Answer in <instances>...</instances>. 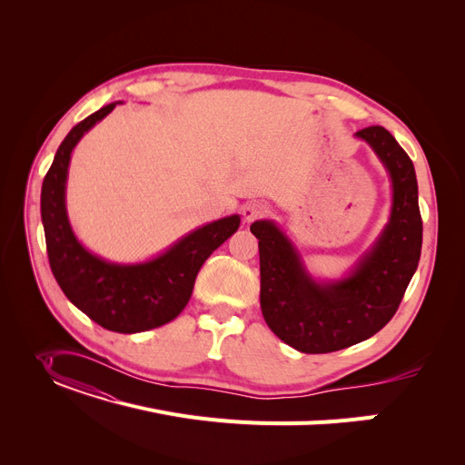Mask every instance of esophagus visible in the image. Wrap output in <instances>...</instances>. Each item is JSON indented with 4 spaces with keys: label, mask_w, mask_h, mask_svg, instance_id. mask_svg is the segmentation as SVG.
<instances>
[{
    "label": "esophagus",
    "mask_w": 465,
    "mask_h": 465,
    "mask_svg": "<svg viewBox=\"0 0 465 465\" xmlns=\"http://www.w3.org/2000/svg\"><path fill=\"white\" fill-rule=\"evenodd\" d=\"M267 214V205L262 202H249L242 205V218L247 220V223H252L256 218H262Z\"/></svg>",
    "instance_id": "1"
}]
</instances>
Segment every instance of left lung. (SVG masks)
<instances>
[{"instance_id":"8db88e82","label":"left lung","mask_w":465,"mask_h":465,"mask_svg":"<svg viewBox=\"0 0 465 465\" xmlns=\"http://www.w3.org/2000/svg\"><path fill=\"white\" fill-rule=\"evenodd\" d=\"M368 143L392 183V209L381 235L352 270L314 279L300 251L273 220H256L260 305L272 331L305 354H324L370 339L396 314L419 267L422 218L419 184L407 153L382 126L354 134Z\"/></svg>"}]
</instances>
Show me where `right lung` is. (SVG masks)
<instances>
[{
    "label": "right lung",
    "instance_id": "obj_1",
    "mask_svg": "<svg viewBox=\"0 0 465 465\" xmlns=\"http://www.w3.org/2000/svg\"><path fill=\"white\" fill-rule=\"evenodd\" d=\"M116 104L79 122L58 146L41 188V220L48 262L67 300L105 330L139 333L177 319L192 296L200 267L237 232L241 216L230 214L200 226L162 254L139 263L107 262L83 247L65 207L71 153Z\"/></svg>",
    "mask_w": 465,
    "mask_h": 465
}]
</instances>
